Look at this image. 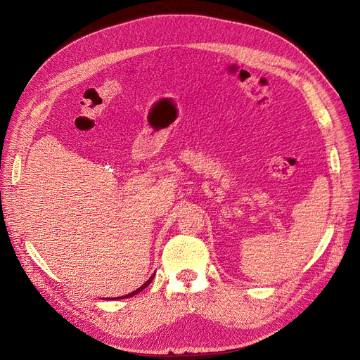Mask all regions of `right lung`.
Segmentation results:
<instances>
[{
    "label": "right lung",
    "instance_id": "obj_1",
    "mask_svg": "<svg viewBox=\"0 0 360 360\" xmlns=\"http://www.w3.org/2000/svg\"><path fill=\"white\" fill-rule=\"evenodd\" d=\"M151 280H153V276H151V277H150V278H148V280H147V281L144 283V285H143V286H140V288H139L137 290H134V292H132V293H129V295H127V296H122V297H131V296H134V295L140 293V292H141V290H143L144 288H147V286L150 285V281H151Z\"/></svg>",
    "mask_w": 360,
    "mask_h": 360
}]
</instances>
